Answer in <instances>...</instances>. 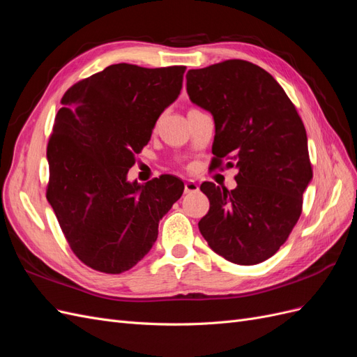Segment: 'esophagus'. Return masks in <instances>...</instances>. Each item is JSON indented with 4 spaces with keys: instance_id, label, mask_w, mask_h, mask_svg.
Instances as JSON below:
<instances>
[{
    "instance_id": "34e87169",
    "label": "esophagus",
    "mask_w": 357,
    "mask_h": 357,
    "mask_svg": "<svg viewBox=\"0 0 357 357\" xmlns=\"http://www.w3.org/2000/svg\"><path fill=\"white\" fill-rule=\"evenodd\" d=\"M198 190V185L195 181H192V180H189L188 183H185V193H193V192H197Z\"/></svg>"
}]
</instances>
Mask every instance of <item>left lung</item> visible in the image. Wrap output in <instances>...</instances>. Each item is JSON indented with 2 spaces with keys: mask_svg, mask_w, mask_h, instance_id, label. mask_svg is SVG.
Returning a JSON list of instances; mask_svg holds the SVG:
<instances>
[{
  "mask_svg": "<svg viewBox=\"0 0 357 357\" xmlns=\"http://www.w3.org/2000/svg\"><path fill=\"white\" fill-rule=\"evenodd\" d=\"M186 89L214 117L210 167L238 169L234 190L201 185L210 210L199 231L226 261L261 264L286 243L302 213L312 178L305 126L273 75L248 61L189 70Z\"/></svg>",
  "mask_w": 357,
  "mask_h": 357,
  "instance_id": "1",
  "label": "left lung"
}]
</instances>
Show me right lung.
Instances as JSON below:
<instances>
[{
    "label": "right lung",
    "mask_w": 357,
    "mask_h": 357,
    "mask_svg": "<svg viewBox=\"0 0 357 357\" xmlns=\"http://www.w3.org/2000/svg\"><path fill=\"white\" fill-rule=\"evenodd\" d=\"M185 71L114 63L62 96L47 143L46 198L73 253L95 271L121 274L142 261L185 189L171 174L126 181Z\"/></svg>",
    "instance_id": "right-lung-1"
}]
</instances>
